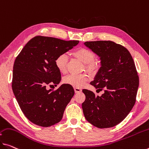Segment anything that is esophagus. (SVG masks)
I'll use <instances>...</instances> for the list:
<instances>
[{
    "label": "esophagus",
    "instance_id": "1",
    "mask_svg": "<svg viewBox=\"0 0 149 149\" xmlns=\"http://www.w3.org/2000/svg\"><path fill=\"white\" fill-rule=\"evenodd\" d=\"M74 92L76 93H79L81 92V91H82V89L81 88H78V87H74Z\"/></svg>",
    "mask_w": 149,
    "mask_h": 149
}]
</instances>
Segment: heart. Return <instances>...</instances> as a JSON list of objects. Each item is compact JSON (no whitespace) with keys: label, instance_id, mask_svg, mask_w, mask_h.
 <instances>
[{"label":"heart","instance_id":"b5f03b06","mask_svg":"<svg viewBox=\"0 0 149 149\" xmlns=\"http://www.w3.org/2000/svg\"><path fill=\"white\" fill-rule=\"evenodd\" d=\"M72 54L85 64V68L91 73L95 72L98 68V63L95 61V54L90 49L80 48L72 52ZM68 57L66 54H61L55 59V65L58 71L65 73L67 71ZM89 77L86 74H68L63 79V82L74 87H82L88 81Z\"/></svg>","mask_w":149,"mask_h":149}]
</instances>
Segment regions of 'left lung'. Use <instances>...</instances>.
I'll use <instances>...</instances> for the list:
<instances>
[{"instance_id":"left-lung-1","label":"left lung","mask_w":149,"mask_h":149,"mask_svg":"<svg viewBox=\"0 0 149 149\" xmlns=\"http://www.w3.org/2000/svg\"><path fill=\"white\" fill-rule=\"evenodd\" d=\"M86 47L100 56L101 67L91 84L104 93L99 97L83 89L84 117L99 129L111 128L125 119L136 102L138 72L129 51L111 40L87 41Z\"/></svg>"}]
</instances>
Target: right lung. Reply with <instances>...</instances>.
<instances>
[{"mask_svg": "<svg viewBox=\"0 0 149 149\" xmlns=\"http://www.w3.org/2000/svg\"><path fill=\"white\" fill-rule=\"evenodd\" d=\"M36 36L30 40L15 59L12 88L24 116L34 124L48 127L61 120L64 111L74 94L72 86L63 84L56 90L46 87L61 81L55 59L79 44Z\"/></svg>", "mask_w": 149, "mask_h": 149, "instance_id": "1", "label": "right lung"}]
</instances>
